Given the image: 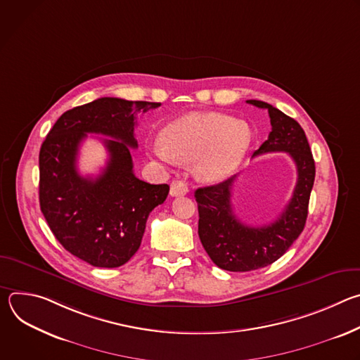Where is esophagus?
Wrapping results in <instances>:
<instances>
[{"instance_id":"1","label":"esophagus","mask_w":360,"mask_h":360,"mask_svg":"<svg viewBox=\"0 0 360 360\" xmlns=\"http://www.w3.org/2000/svg\"><path fill=\"white\" fill-rule=\"evenodd\" d=\"M171 195L172 196H182L188 193V185L181 179H174L171 184Z\"/></svg>"}]
</instances>
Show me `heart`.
<instances>
[{"label": "heart", "instance_id": "heart-1", "mask_svg": "<svg viewBox=\"0 0 360 360\" xmlns=\"http://www.w3.org/2000/svg\"><path fill=\"white\" fill-rule=\"evenodd\" d=\"M250 142L245 121L217 112L191 114L169 124L162 138L150 143V152L167 165L195 161L199 178L217 182L238 168Z\"/></svg>", "mask_w": 360, "mask_h": 360}]
</instances>
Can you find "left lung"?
Here are the masks:
<instances>
[{"label": "left lung", "instance_id": "obj_1", "mask_svg": "<svg viewBox=\"0 0 360 360\" xmlns=\"http://www.w3.org/2000/svg\"><path fill=\"white\" fill-rule=\"evenodd\" d=\"M248 104L269 112L272 131L253 152V157L268 152H288L297 171L293 195L279 218L269 225L248 226L232 210V186L238 175L217 185L198 188V235L212 262L229 272H249L265 268L290 248L302 233L315 181V161L302 127L268 102L249 99Z\"/></svg>", "mask_w": 360, "mask_h": 360}]
</instances>
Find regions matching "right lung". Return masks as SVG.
<instances>
[{
  "mask_svg": "<svg viewBox=\"0 0 360 360\" xmlns=\"http://www.w3.org/2000/svg\"><path fill=\"white\" fill-rule=\"evenodd\" d=\"M160 102L98 98L64 112L39 150V207L58 242L77 258L96 268H118L141 246L152 210L164 203L169 186L152 185L134 174L131 148L135 115L158 108ZM86 133L105 140L108 167L96 179L76 169Z\"/></svg>",
  "mask_w": 360,
  "mask_h": 360,
  "instance_id": "1",
  "label": "right lung"
}]
</instances>
